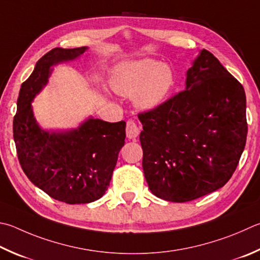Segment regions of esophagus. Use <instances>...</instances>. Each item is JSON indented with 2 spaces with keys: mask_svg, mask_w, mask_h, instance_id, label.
I'll return each mask as SVG.
<instances>
[{
  "mask_svg": "<svg viewBox=\"0 0 260 260\" xmlns=\"http://www.w3.org/2000/svg\"><path fill=\"white\" fill-rule=\"evenodd\" d=\"M141 133V128L133 120H128L126 125V135L128 139H136Z\"/></svg>",
  "mask_w": 260,
  "mask_h": 260,
  "instance_id": "34e87169",
  "label": "esophagus"
}]
</instances>
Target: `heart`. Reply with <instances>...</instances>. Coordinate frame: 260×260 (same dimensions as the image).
<instances>
[{
  "mask_svg": "<svg viewBox=\"0 0 260 260\" xmlns=\"http://www.w3.org/2000/svg\"><path fill=\"white\" fill-rule=\"evenodd\" d=\"M174 85V74L167 64L152 59L124 61L116 66L111 86L126 98H133L141 110L154 109Z\"/></svg>",
  "mask_w": 260,
  "mask_h": 260,
  "instance_id": "obj_1",
  "label": "heart"
}]
</instances>
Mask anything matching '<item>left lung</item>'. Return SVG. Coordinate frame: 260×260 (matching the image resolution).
<instances>
[{
	"label": "left lung",
	"mask_w": 260,
	"mask_h": 260,
	"mask_svg": "<svg viewBox=\"0 0 260 260\" xmlns=\"http://www.w3.org/2000/svg\"><path fill=\"white\" fill-rule=\"evenodd\" d=\"M139 119L146 183L172 202L224 186L247 141L244 88L205 49L186 72L185 89Z\"/></svg>",
	"instance_id": "1"
}]
</instances>
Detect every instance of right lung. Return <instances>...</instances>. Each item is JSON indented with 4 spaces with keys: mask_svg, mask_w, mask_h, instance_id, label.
<instances>
[{
    "mask_svg": "<svg viewBox=\"0 0 260 260\" xmlns=\"http://www.w3.org/2000/svg\"><path fill=\"white\" fill-rule=\"evenodd\" d=\"M86 46L55 48L37 61L21 84L13 118V139L22 171L30 182L55 200L69 205L89 204L105 194L125 144L126 122L89 117L77 128H41L31 102L49 82L52 67L81 56Z\"/></svg>",
    "mask_w": 260,
    "mask_h": 260,
    "instance_id": "add662e5",
    "label": "right lung"
}]
</instances>
